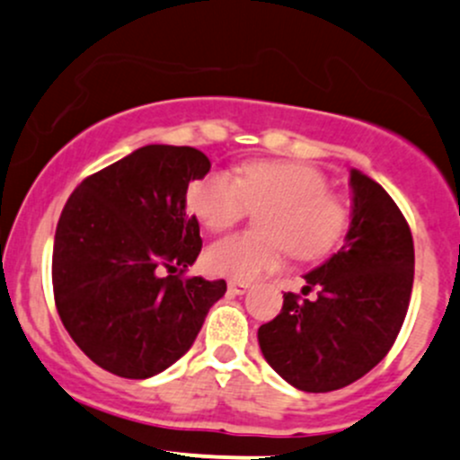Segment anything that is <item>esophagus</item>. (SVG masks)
Here are the masks:
<instances>
[{"label":"esophagus","mask_w":460,"mask_h":460,"mask_svg":"<svg viewBox=\"0 0 460 460\" xmlns=\"http://www.w3.org/2000/svg\"><path fill=\"white\" fill-rule=\"evenodd\" d=\"M226 288H229L231 295H243L251 288L249 282H240V279H231L229 284H226Z\"/></svg>","instance_id":"obj_1"}]
</instances>
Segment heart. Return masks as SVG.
Wrapping results in <instances>:
<instances>
[{
    "instance_id": "obj_1",
    "label": "heart",
    "mask_w": 460,
    "mask_h": 460,
    "mask_svg": "<svg viewBox=\"0 0 460 460\" xmlns=\"http://www.w3.org/2000/svg\"><path fill=\"white\" fill-rule=\"evenodd\" d=\"M187 207L211 231L229 229L249 209H269L262 217L267 238L238 234L207 249V269L231 279L278 269L282 244L297 260L323 258L341 243L350 217L319 169L288 161L244 163L234 178L205 173L187 187Z\"/></svg>"
}]
</instances>
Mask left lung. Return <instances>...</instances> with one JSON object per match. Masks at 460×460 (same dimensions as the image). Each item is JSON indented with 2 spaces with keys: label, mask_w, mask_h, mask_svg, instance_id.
Instances as JSON below:
<instances>
[{
  "label": "left lung",
  "mask_w": 460,
  "mask_h": 460,
  "mask_svg": "<svg viewBox=\"0 0 460 460\" xmlns=\"http://www.w3.org/2000/svg\"><path fill=\"white\" fill-rule=\"evenodd\" d=\"M346 243L304 275L308 295H284L282 311L258 331L264 359L293 388L331 393L361 379L388 355L414 282L410 226L388 191L350 169Z\"/></svg>",
  "instance_id": "obj_1"
}]
</instances>
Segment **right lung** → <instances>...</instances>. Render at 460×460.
<instances>
[{
    "instance_id": "add662e5",
    "label": "right lung",
    "mask_w": 460,
    "mask_h": 460,
    "mask_svg": "<svg viewBox=\"0 0 460 460\" xmlns=\"http://www.w3.org/2000/svg\"><path fill=\"white\" fill-rule=\"evenodd\" d=\"M211 169L193 147L145 145L85 178L61 211L52 288L66 331L103 370L149 379L190 350L225 279L181 278L202 249L187 187Z\"/></svg>"
}]
</instances>
